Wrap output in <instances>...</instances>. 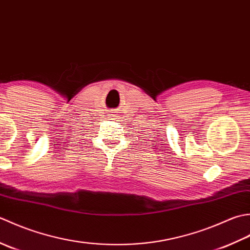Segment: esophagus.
<instances>
[{"mask_svg":"<svg viewBox=\"0 0 250 250\" xmlns=\"http://www.w3.org/2000/svg\"><path fill=\"white\" fill-rule=\"evenodd\" d=\"M118 113H119V112L112 111L111 113L108 115L109 119H110V120H113V121H114V120H118V119H119V114H118Z\"/></svg>","mask_w":250,"mask_h":250,"instance_id":"34e87169","label":"esophagus"}]
</instances>
